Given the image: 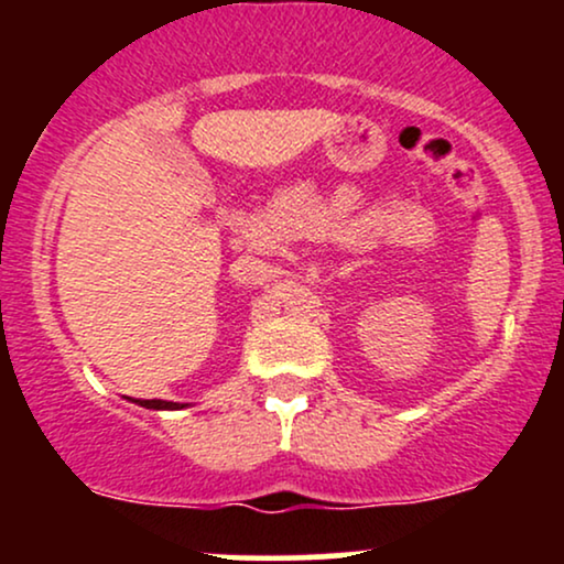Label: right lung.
Wrapping results in <instances>:
<instances>
[{"mask_svg": "<svg viewBox=\"0 0 564 564\" xmlns=\"http://www.w3.org/2000/svg\"><path fill=\"white\" fill-rule=\"evenodd\" d=\"M132 403H138L142 408H153V411H180V408L187 405V403H172V400H132Z\"/></svg>", "mask_w": 564, "mask_h": 564, "instance_id": "right-lung-1", "label": "right lung"}]
</instances>
